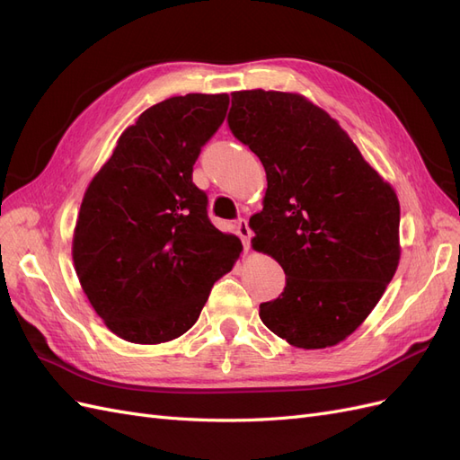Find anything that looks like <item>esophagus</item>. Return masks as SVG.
Listing matches in <instances>:
<instances>
[{
  "label": "esophagus",
  "instance_id": "34e87169",
  "mask_svg": "<svg viewBox=\"0 0 460 460\" xmlns=\"http://www.w3.org/2000/svg\"><path fill=\"white\" fill-rule=\"evenodd\" d=\"M235 230H238V235L242 238V243H243V249L247 252L249 249V243H252V228H249V222L245 218H240L238 222H235Z\"/></svg>",
  "mask_w": 460,
  "mask_h": 460
}]
</instances>
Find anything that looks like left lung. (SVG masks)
I'll return each instance as SVG.
<instances>
[{
  "instance_id": "8db88e82",
  "label": "left lung",
  "mask_w": 460,
  "mask_h": 460,
  "mask_svg": "<svg viewBox=\"0 0 460 460\" xmlns=\"http://www.w3.org/2000/svg\"><path fill=\"white\" fill-rule=\"evenodd\" d=\"M232 134L267 172L249 218L255 252L274 257L286 288L261 303L262 324L303 349H324L363 324L399 264V201L326 111L299 93H232Z\"/></svg>"
}]
</instances>
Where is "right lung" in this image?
Here are the masks:
<instances>
[{
  "mask_svg": "<svg viewBox=\"0 0 460 460\" xmlns=\"http://www.w3.org/2000/svg\"><path fill=\"white\" fill-rule=\"evenodd\" d=\"M228 103V93H188L146 109L84 193L75 269L95 313L122 340L182 336L242 253V242L208 220L207 193L191 182Z\"/></svg>",
  "mask_w": 460,
  "mask_h": 460,
  "instance_id": "right-lung-1",
  "label": "right lung"
}]
</instances>
